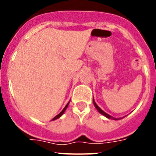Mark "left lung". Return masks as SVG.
<instances>
[{
  "label": "left lung",
  "instance_id": "left-lung-1",
  "mask_svg": "<svg viewBox=\"0 0 156 156\" xmlns=\"http://www.w3.org/2000/svg\"><path fill=\"white\" fill-rule=\"evenodd\" d=\"M93 102H94V106H95V108H97L98 111L101 114H102V115H104L105 116H106V117H107V118H108V119H114L113 117L111 116V115H108V114H107V113H106V112H105L103 111V110L101 109V108H99L98 106L97 105V104L95 103V101H94V100H93Z\"/></svg>",
  "mask_w": 156,
  "mask_h": 156
}]
</instances>
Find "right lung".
I'll list each match as a JSON object with an SVG mask.
<instances>
[{
	"instance_id": "obj_1",
	"label": "right lung",
	"mask_w": 156,
	"mask_h": 156,
	"mask_svg": "<svg viewBox=\"0 0 156 156\" xmlns=\"http://www.w3.org/2000/svg\"><path fill=\"white\" fill-rule=\"evenodd\" d=\"M69 103H68V104H67V105H66V107H65V108H63V110H62V111L61 112H60V113L58 114V115H56V116H55V117H54L53 119H52V120H55V119H58L59 117L61 116V115H62L63 113H64V112H65V111H66V108H67V107H68V105H69Z\"/></svg>"
}]
</instances>
